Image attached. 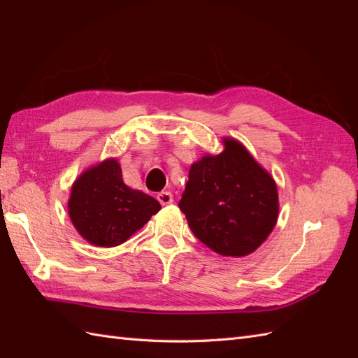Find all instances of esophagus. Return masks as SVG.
<instances>
[{"label": "esophagus", "instance_id": "1", "mask_svg": "<svg viewBox=\"0 0 358 358\" xmlns=\"http://www.w3.org/2000/svg\"><path fill=\"white\" fill-rule=\"evenodd\" d=\"M157 199H158V201H159L162 206L171 204V203H173V196H171L170 191H161V192H158Z\"/></svg>", "mask_w": 358, "mask_h": 358}]
</instances>
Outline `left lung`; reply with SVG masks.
<instances>
[{
    "instance_id": "obj_1",
    "label": "left lung",
    "mask_w": 358,
    "mask_h": 358,
    "mask_svg": "<svg viewBox=\"0 0 358 358\" xmlns=\"http://www.w3.org/2000/svg\"><path fill=\"white\" fill-rule=\"evenodd\" d=\"M220 155H206L189 169L179 201L200 242L224 257L254 252L278 220V189L272 176L233 138Z\"/></svg>"
}]
</instances>
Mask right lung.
I'll list each match as a JSON object with an SVG mask.
<instances>
[{"label": "right lung", "instance_id": "right-lung-1", "mask_svg": "<svg viewBox=\"0 0 358 358\" xmlns=\"http://www.w3.org/2000/svg\"><path fill=\"white\" fill-rule=\"evenodd\" d=\"M159 209L155 199L125 185L115 159H106L80 175L69 200L76 230L90 243L103 248L124 243Z\"/></svg>", "mask_w": 358, "mask_h": 358}]
</instances>
